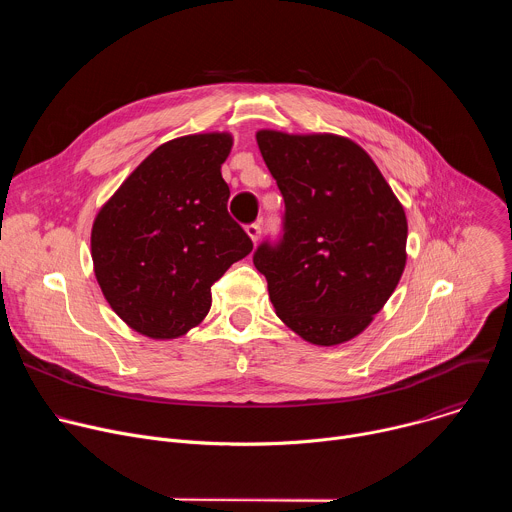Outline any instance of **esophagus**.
<instances>
[{"label":"esophagus","instance_id":"34e87169","mask_svg":"<svg viewBox=\"0 0 512 512\" xmlns=\"http://www.w3.org/2000/svg\"><path fill=\"white\" fill-rule=\"evenodd\" d=\"M247 235L251 237V241L253 243H257L259 241V237H261V225L259 223H251V225H247Z\"/></svg>","mask_w":512,"mask_h":512}]
</instances>
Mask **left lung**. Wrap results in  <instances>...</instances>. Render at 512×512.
Wrapping results in <instances>:
<instances>
[{"label": "left lung", "mask_w": 512, "mask_h": 512, "mask_svg": "<svg viewBox=\"0 0 512 512\" xmlns=\"http://www.w3.org/2000/svg\"><path fill=\"white\" fill-rule=\"evenodd\" d=\"M285 202L283 235L253 263L281 322L318 346L373 322L407 261V218L371 156L348 137L257 131Z\"/></svg>", "instance_id": "obj_1"}]
</instances>
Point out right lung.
Wrapping results in <instances>:
<instances>
[{"label": "right lung", "mask_w": 512, "mask_h": 512, "mask_svg": "<svg viewBox=\"0 0 512 512\" xmlns=\"http://www.w3.org/2000/svg\"><path fill=\"white\" fill-rule=\"evenodd\" d=\"M231 148L229 133L162 143L95 218V277L113 312L143 336L170 340L198 326L212 283L253 249L227 210L221 166Z\"/></svg>", "instance_id": "add662e5"}]
</instances>
